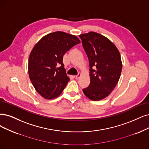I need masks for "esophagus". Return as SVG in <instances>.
Returning <instances> with one entry per match:
<instances>
[{"mask_svg":"<svg viewBox=\"0 0 149 149\" xmlns=\"http://www.w3.org/2000/svg\"><path fill=\"white\" fill-rule=\"evenodd\" d=\"M80 77H81V74H79L77 75H75V76H74V78H75V79L77 80V79H79Z\"/></svg>","mask_w":149,"mask_h":149,"instance_id":"1","label":"esophagus"}]
</instances>
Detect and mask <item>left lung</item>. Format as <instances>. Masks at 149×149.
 Masks as SVG:
<instances>
[{"mask_svg": "<svg viewBox=\"0 0 149 149\" xmlns=\"http://www.w3.org/2000/svg\"><path fill=\"white\" fill-rule=\"evenodd\" d=\"M90 63L89 86L83 90L92 101L108 96L118 84L122 63L118 48L108 38L95 32L79 35Z\"/></svg>", "mask_w": 149, "mask_h": 149, "instance_id": "8db88e82", "label": "left lung"}]
</instances>
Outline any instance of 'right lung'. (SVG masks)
I'll use <instances>...</instances> for the list:
<instances>
[{"instance_id": "obj_1", "label": "right lung", "mask_w": 149, "mask_h": 149, "mask_svg": "<svg viewBox=\"0 0 149 149\" xmlns=\"http://www.w3.org/2000/svg\"><path fill=\"white\" fill-rule=\"evenodd\" d=\"M80 43L77 36L56 31L43 36L32 48L28 61L29 76L43 98L57 97L67 85L70 79L63 63V56Z\"/></svg>"}]
</instances>
